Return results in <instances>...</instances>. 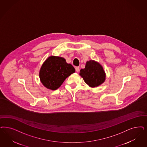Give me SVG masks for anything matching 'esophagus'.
Listing matches in <instances>:
<instances>
[{
	"mask_svg": "<svg viewBox=\"0 0 147 147\" xmlns=\"http://www.w3.org/2000/svg\"><path fill=\"white\" fill-rule=\"evenodd\" d=\"M80 70V68H79V67H76V71L77 72H78Z\"/></svg>",
	"mask_w": 147,
	"mask_h": 147,
	"instance_id": "esophagus-1",
	"label": "esophagus"
}]
</instances>
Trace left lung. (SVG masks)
Listing matches in <instances>:
<instances>
[{
  "label": "left lung",
  "instance_id": "obj_1",
  "mask_svg": "<svg viewBox=\"0 0 147 147\" xmlns=\"http://www.w3.org/2000/svg\"><path fill=\"white\" fill-rule=\"evenodd\" d=\"M80 76L88 86L95 87L100 85L105 80V73L102 67L96 61L86 62L85 68L81 69Z\"/></svg>",
  "mask_w": 147,
  "mask_h": 147
}]
</instances>
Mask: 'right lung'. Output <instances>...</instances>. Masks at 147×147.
<instances>
[{
    "mask_svg": "<svg viewBox=\"0 0 147 147\" xmlns=\"http://www.w3.org/2000/svg\"><path fill=\"white\" fill-rule=\"evenodd\" d=\"M75 71V68L67 63L63 57L51 56L43 63L39 76L41 82L46 88L56 90Z\"/></svg>",
    "mask_w": 147,
    "mask_h": 147,
    "instance_id": "obj_1",
    "label": "right lung"
}]
</instances>
